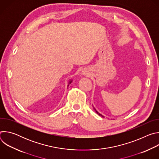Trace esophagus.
Listing matches in <instances>:
<instances>
[{
    "mask_svg": "<svg viewBox=\"0 0 159 159\" xmlns=\"http://www.w3.org/2000/svg\"><path fill=\"white\" fill-rule=\"evenodd\" d=\"M83 74H84V75H86V74H87L86 72H83Z\"/></svg>",
    "mask_w": 159,
    "mask_h": 159,
    "instance_id": "34e87169",
    "label": "esophagus"
}]
</instances>
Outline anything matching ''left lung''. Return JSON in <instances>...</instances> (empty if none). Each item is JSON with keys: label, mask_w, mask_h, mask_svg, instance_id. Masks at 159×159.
I'll use <instances>...</instances> for the list:
<instances>
[{"label": "left lung", "mask_w": 159, "mask_h": 159, "mask_svg": "<svg viewBox=\"0 0 159 159\" xmlns=\"http://www.w3.org/2000/svg\"><path fill=\"white\" fill-rule=\"evenodd\" d=\"M93 107H94V110H95V111H96V112H97V114H98V115H99V116H102V117H103V118H104V116H102V115H101V114H100V113H99V112H98V111H97V110H96V109H95V107H94V106H93Z\"/></svg>", "instance_id": "8db88e82"}]
</instances>
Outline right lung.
I'll list each match as a JSON object with an SVG mask.
<instances>
[{
	"instance_id": "obj_1",
	"label": "right lung",
	"mask_w": 159,
	"mask_h": 159,
	"mask_svg": "<svg viewBox=\"0 0 159 159\" xmlns=\"http://www.w3.org/2000/svg\"><path fill=\"white\" fill-rule=\"evenodd\" d=\"M72 80H72V79H70V80H69V84H68V85H67V87H69V84H71V83H72Z\"/></svg>"
}]
</instances>
